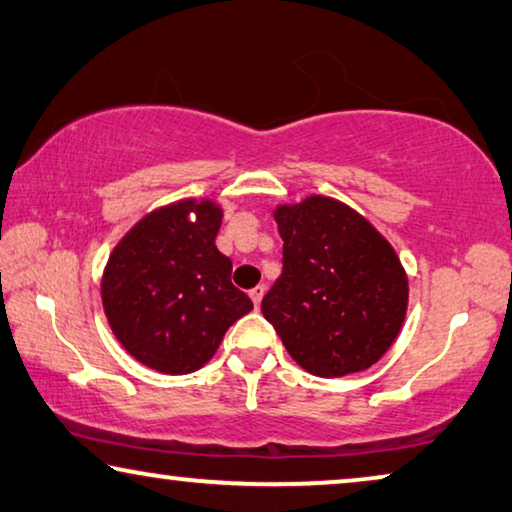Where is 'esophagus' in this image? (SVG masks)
I'll use <instances>...</instances> for the list:
<instances>
[{
	"mask_svg": "<svg viewBox=\"0 0 512 512\" xmlns=\"http://www.w3.org/2000/svg\"><path fill=\"white\" fill-rule=\"evenodd\" d=\"M264 292H266V287H264V285H257V287L250 289V299H253L255 308H257L259 303H262V299H264Z\"/></svg>",
	"mask_w": 512,
	"mask_h": 512,
	"instance_id": "34e87169",
	"label": "esophagus"
}]
</instances>
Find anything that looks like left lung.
<instances>
[{
    "label": "left lung",
    "mask_w": 512,
    "mask_h": 512,
    "mask_svg": "<svg viewBox=\"0 0 512 512\" xmlns=\"http://www.w3.org/2000/svg\"><path fill=\"white\" fill-rule=\"evenodd\" d=\"M282 273L262 299L289 356L317 377L368 370L398 338L409 287L384 236L347 204L278 207Z\"/></svg>",
    "instance_id": "left-lung-1"
}]
</instances>
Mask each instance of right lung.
<instances>
[{"mask_svg": "<svg viewBox=\"0 0 512 512\" xmlns=\"http://www.w3.org/2000/svg\"><path fill=\"white\" fill-rule=\"evenodd\" d=\"M220 218L209 200L170 204L142 218L110 255L101 285L105 315L126 352L147 368L195 372L253 310L248 294L232 285L230 257L216 248Z\"/></svg>", "mask_w": 512, "mask_h": 512, "instance_id": "1", "label": "right lung"}]
</instances>
